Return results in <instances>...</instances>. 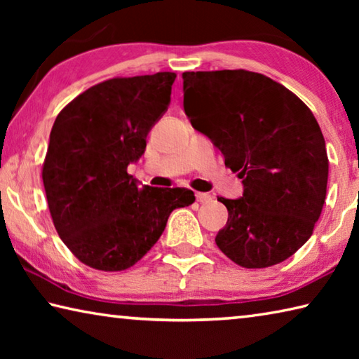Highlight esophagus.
I'll return each mask as SVG.
<instances>
[{
    "mask_svg": "<svg viewBox=\"0 0 359 359\" xmlns=\"http://www.w3.org/2000/svg\"><path fill=\"white\" fill-rule=\"evenodd\" d=\"M196 201L199 204H208L212 201V196L208 193H196Z\"/></svg>",
    "mask_w": 359,
    "mask_h": 359,
    "instance_id": "34e87169",
    "label": "esophagus"
}]
</instances>
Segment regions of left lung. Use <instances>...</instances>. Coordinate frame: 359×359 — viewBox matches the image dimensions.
<instances>
[{
    "instance_id": "8db88e82",
    "label": "left lung",
    "mask_w": 359,
    "mask_h": 359,
    "mask_svg": "<svg viewBox=\"0 0 359 359\" xmlns=\"http://www.w3.org/2000/svg\"><path fill=\"white\" fill-rule=\"evenodd\" d=\"M184 109L244 184L239 199L218 198L228 222L215 242L236 264L282 263L313 233L326 198L323 133L311 109L271 77L245 69L187 71Z\"/></svg>"
}]
</instances>
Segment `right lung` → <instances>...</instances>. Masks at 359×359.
I'll return each mask as SVG.
<instances>
[{
  "mask_svg": "<svg viewBox=\"0 0 359 359\" xmlns=\"http://www.w3.org/2000/svg\"><path fill=\"white\" fill-rule=\"evenodd\" d=\"M175 77L107 79L66 104L52 126L42 163L48 210L65 245L93 269L135 266L171 212L194 203L191 190L139 187L126 171L168 109Z\"/></svg>",
  "mask_w": 359,
  "mask_h": 359,
  "instance_id": "right-lung-1",
  "label": "right lung"
}]
</instances>
